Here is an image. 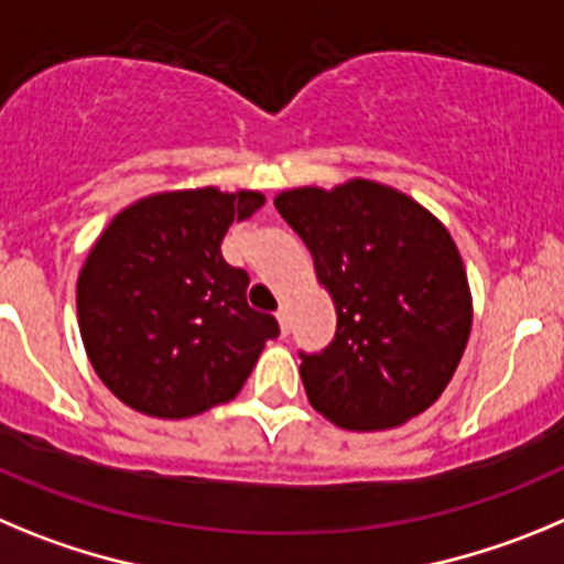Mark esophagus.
<instances>
[{
	"label": "esophagus",
	"mask_w": 564,
	"mask_h": 564,
	"mask_svg": "<svg viewBox=\"0 0 564 564\" xmlns=\"http://www.w3.org/2000/svg\"><path fill=\"white\" fill-rule=\"evenodd\" d=\"M278 326H281V334H289V312H286V308H281V312H278Z\"/></svg>",
	"instance_id": "obj_1"
}]
</instances>
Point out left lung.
<instances>
[{
	"label": "left lung",
	"instance_id": "1",
	"mask_svg": "<svg viewBox=\"0 0 564 564\" xmlns=\"http://www.w3.org/2000/svg\"><path fill=\"white\" fill-rule=\"evenodd\" d=\"M275 207L314 258L337 334L303 354L308 402L357 433L402 427L453 379L471 332L464 258L433 213L377 180L289 187Z\"/></svg>",
	"mask_w": 564,
	"mask_h": 564
}]
</instances>
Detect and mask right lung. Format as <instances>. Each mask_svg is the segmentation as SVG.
<instances>
[{"instance_id": "1", "label": "right lung", "mask_w": 564, "mask_h": 564, "mask_svg": "<svg viewBox=\"0 0 564 564\" xmlns=\"http://www.w3.org/2000/svg\"><path fill=\"white\" fill-rule=\"evenodd\" d=\"M267 202L258 191L185 187L131 202L80 267L75 303L86 357L131 410L191 419L236 399L272 314L247 303L250 278L221 258L232 221Z\"/></svg>"}]
</instances>
